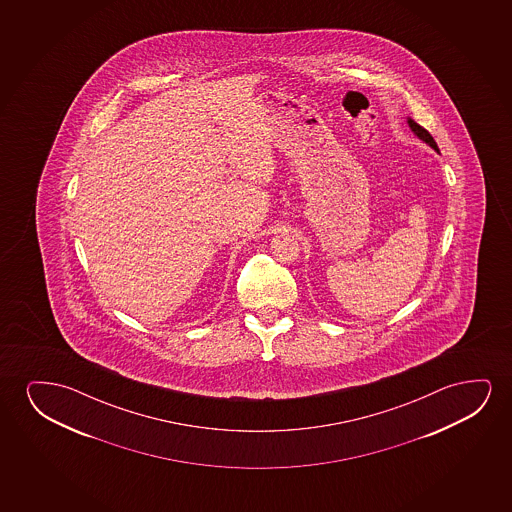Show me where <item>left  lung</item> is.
I'll return each mask as SVG.
<instances>
[{
    "label": "left lung",
    "instance_id": "obj_1",
    "mask_svg": "<svg viewBox=\"0 0 512 512\" xmlns=\"http://www.w3.org/2000/svg\"><path fill=\"white\" fill-rule=\"evenodd\" d=\"M407 124H409V129L413 131L414 136H418L423 143H427L428 147L434 148L435 152L439 154V147H437V143H435L434 138H432V134L428 133L425 127H421L420 124H416L411 117H407Z\"/></svg>",
    "mask_w": 512,
    "mask_h": 512
}]
</instances>
